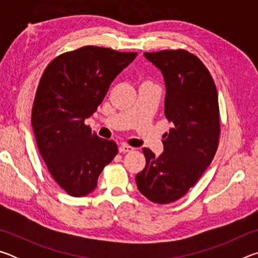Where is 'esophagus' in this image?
<instances>
[{
	"label": "esophagus",
	"mask_w": 258,
	"mask_h": 258,
	"mask_svg": "<svg viewBox=\"0 0 258 258\" xmlns=\"http://www.w3.org/2000/svg\"><path fill=\"white\" fill-rule=\"evenodd\" d=\"M133 150H134V148L130 147V146H126V145H121L118 148V151L120 152V154H126V152H132Z\"/></svg>",
	"instance_id": "obj_1"
}]
</instances>
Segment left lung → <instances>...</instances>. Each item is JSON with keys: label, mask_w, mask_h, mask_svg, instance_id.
Wrapping results in <instances>:
<instances>
[{"label": "left lung", "mask_w": 258, "mask_h": 258, "mask_svg": "<svg viewBox=\"0 0 258 258\" xmlns=\"http://www.w3.org/2000/svg\"><path fill=\"white\" fill-rule=\"evenodd\" d=\"M145 56L163 74L165 116L173 127L160 156L143 148L147 164L135 181L147 199L164 205L183 197L212 163L220 138L218 97L212 75L195 54L164 50Z\"/></svg>", "instance_id": "left-lung-1"}]
</instances>
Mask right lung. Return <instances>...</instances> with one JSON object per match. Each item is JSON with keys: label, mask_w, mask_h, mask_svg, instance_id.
I'll use <instances>...</instances> for the list:
<instances>
[{"label": "right lung", "mask_w": 258, "mask_h": 258, "mask_svg": "<svg viewBox=\"0 0 258 258\" xmlns=\"http://www.w3.org/2000/svg\"><path fill=\"white\" fill-rule=\"evenodd\" d=\"M137 55L83 46L56 56L43 73L32 125L47 169L69 196L91 194L104 166L118 152L115 142L99 138L84 120L93 115L112 81Z\"/></svg>", "instance_id": "right-lung-1"}]
</instances>
